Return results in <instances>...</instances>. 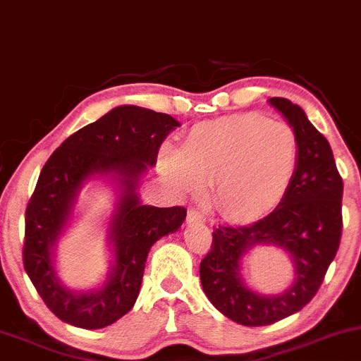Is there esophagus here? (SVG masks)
Here are the masks:
<instances>
[{"label": "esophagus", "mask_w": 361, "mask_h": 361, "mask_svg": "<svg viewBox=\"0 0 361 361\" xmlns=\"http://www.w3.org/2000/svg\"><path fill=\"white\" fill-rule=\"evenodd\" d=\"M186 220H188V222H205L207 219H205V215L198 210V208H192V210H188Z\"/></svg>", "instance_id": "obj_1"}]
</instances>
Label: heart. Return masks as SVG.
I'll return each instance as SVG.
<instances>
[{
  "mask_svg": "<svg viewBox=\"0 0 361 361\" xmlns=\"http://www.w3.org/2000/svg\"><path fill=\"white\" fill-rule=\"evenodd\" d=\"M298 158V136L288 123L249 112L197 124L181 151L164 147L159 166L181 192L212 183L216 210L225 219L249 222L282 202Z\"/></svg>",
  "mask_w": 361,
  "mask_h": 361,
  "instance_id": "obj_1",
  "label": "heart"
}]
</instances>
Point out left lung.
<instances>
[{
    "label": "left lung",
    "instance_id": "1",
    "mask_svg": "<svg viewBox=\"0 0 361 361\" xmlns=\"http://www.w3.org/2000/svg\"><path fill=\"white\" fill-rule=\"evenodd\" d=\"M269 102L298 136V169L289 192L267 216L249 225H219L200 262L207 298L222 314L244 326H267L302 310L318 293L341 240L343 180L326 137L289 99ZM272 243L295 260V282L279 297H262L241 282L240 260L250 246Z\"/></svg>",
    "mask_w": 361,
    "mask_h": 361
}]
</instances>
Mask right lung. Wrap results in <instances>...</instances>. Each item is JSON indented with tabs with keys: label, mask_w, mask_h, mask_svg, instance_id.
<instances>
[{
	"label": "right lung",
	"mask_w": 361,
	"mask_h": 361,
	"mask_svg": "<svg viewBox=\"0 0 361 361\" xmlns=\"http://www.w3.org/2000/svg\"><path fill=\"white\" fill-rule=\"evenodd\" d=\"M180 123L163 112L121 106L68 136L42 168L25 212L23 266L35 289L56 318L85 329L106 328L136 302L147 252L156 240L176 232L185 207L141 205L139 176L153 166L159 146ZM112 172L123 185L111 221L116 262L102 290L72 293L59 284L51 247L71 213L76 193L89 176Z\"/></svg>",
	"instance_id": "1"
}]
</instances>
